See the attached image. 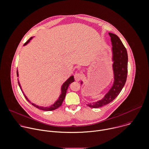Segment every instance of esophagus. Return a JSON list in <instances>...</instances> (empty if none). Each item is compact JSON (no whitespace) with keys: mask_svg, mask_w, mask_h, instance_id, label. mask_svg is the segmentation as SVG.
<instances>
[{"mask_svg":"<svg viewBox=\"0 0 149 149\" xmlns=\"http://www.w3.org/2000/svg\"><path fill=\"white\" fill-rule=\"evenodd\" d=\"M81 79V75L80 73H76L74 74V80L76 81H79Z\"/></svg>","mask_w":149,"mask_h":149,"instance_id":"1","label":"esophagus"}]
</instances>
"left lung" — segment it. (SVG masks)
<instances>
[{"label": "left lung", "mask_w": 149, "mask_h": 149, "mask_svg": "<svg viewBox=\"0 0 149 149\" xmlns=\"http://www.w3.org/2000/svg\"><path fill=\"white\" fill-rule=\"evenodd\" d=\"M110 36L112 51V68L114 81L110 88L102 99L87 104L90 107L98 108L115 99L124 87L128 73V54L120 38L115 34L109 33ZM83 84V81L81 82Z\"/></svg>", "instance_id": "8db88e82"}]
</instances>
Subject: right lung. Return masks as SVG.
Instances as JSON below:
<instances>
[{"instance_id":"1","label":"right lung","mask_w":149,"mask_h":149,"mask_svg":"<svg viewBox=\"0 0 149 149\" xmlns=\"http://www.w3.org/2000/svg\"><path fill=\"white\" fill-rule=\"evenodd\" d=\"M33 38V37L31 38L24 45V46H26V45H28V43H29L30 40H32ZM18 76H19V75H18V70H17V77H18ZM74 76H71L70 77H69L63 83V84L62 85L61 88V94H60V95H59L58 99H57L52 104H51L50 106L43 107V106H40L36 105V104L32 103V102L28 99V98H27V97L25 95L24 93L23 92V91H22V87H21V84H20V83H19V80H18V85H19V87H20V88H21V90L22 93L24 94V95L25 98L26 99V100H27L29 103H31L32 105H33V106H35L36 107L38 108V109H40V110H45V111H52V110H55V109L58 108L59 106H61V104H62V103L63 100H64L65 98L66 94V91H67L68 88L69 87V86L72 83L74 82Z\"/></svg>"}]
</instances>
